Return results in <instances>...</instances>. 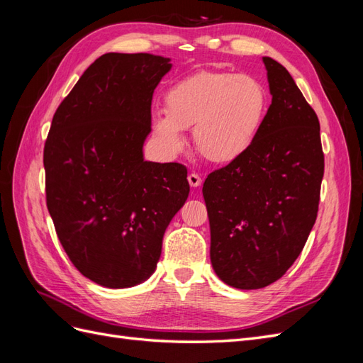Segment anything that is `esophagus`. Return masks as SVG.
<instances>
[{"instance_id": "obj_1", "label": "esophagus", "mask_w": 363, "mask_h": 363, "mask_svg": "<svg viewBox=\"0 0 363 363\" xmlns=\"http://www.w3.org/2000/svg\"><path fill=\"white\" fill-rule=\"evenodd\" d=\"M188 182L192 188H199V186H201V177L196 172H191L188 175Z\"/></svg>"}]
</instances>
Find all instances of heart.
I'll return each mask as SVG.
<instances>
[{"label":"heart","mask_w":363,"mask_h":363,"mask_svg":"<svg viewBox=\"0 0 363 363\" xmlns=\"http://www.w3.org/2000/svg\"><path fill=\"white\" fill-rule=\"evenodd\" d=\"M268 111L265 87L247 75L201 71L174 83L164 112L152 115V133L169 156L184 147L192 130L196 151L212 163L242 157L255 144Z\"/></svg>","instance_id":"1"}]
</instances>
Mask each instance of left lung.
Returning a JSON list of instances; mask_svg holds the SVG:
<instances>
[{"mask_svg": "<svg viewBox=\"0 0 363 363\" xmlns=\"http://www.w3.org/2000/svg\"><path fill=\"white\" fill-rule=\"evenodd\" d=\"M271 106L245 155L203 184L216 276L260 289L284 276L316 221L324 175L320 121L288 69L263 57Z\"/></svg>", "mask_w": 363, "mask_h": 363, "instance_id": "left-lung-1", "label": "left lung"}]
</instances>
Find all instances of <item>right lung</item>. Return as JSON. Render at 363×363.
I'll list each match as a JSON object with an SVG mask.
<instances>
[{"instance_id":"add662e5","label":"right lung","mask_w":363,"mask_h":363,"mask_svg":"<svg viewBox=\"0 0 363 363\" xmlns=\"http://www.w3.org/2000/svg\"><path fill=\"white\" fill-rule=\"evenodd\" d=\"M169 59L98 57L60 103L43 148L47 207L84 277L130 288L156 269L164 230L189 195L182 163L144 160L152 92Z\"/></svg>"}]
</instances>
